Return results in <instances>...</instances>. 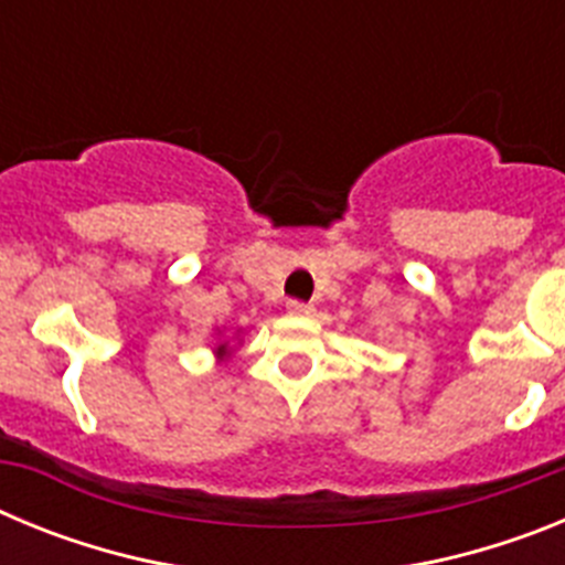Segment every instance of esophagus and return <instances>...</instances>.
<instances>
[{
  "instance_id": "34e87169",
  "label": "esophagus",
  "mask_w": 565,
  "mask_h": 565,
  "mask_svg": "<svg viewBox=\"0 0 565 565\" xmlns=\"http://www.w3.org/2000/svg\"><path fill=\"white\" fill-rule=\"evenodd\" d=\"M288 311L308 317V313H313V306L311 302H302V299H291V302H288Z\"/></svg>"
}]
</instances>
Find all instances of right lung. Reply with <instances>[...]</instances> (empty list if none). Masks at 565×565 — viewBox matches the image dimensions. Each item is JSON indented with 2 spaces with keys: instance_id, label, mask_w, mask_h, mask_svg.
Listing matches in <instances>:
<instances>
[{
  "instance_id": "add662e5",
  "label": "right lung",
  "mask_w": 565,
  "mask_h": 565,
  "mask_svg": "<svg viewBox=\"0 0 565 565\" xmlns=\"http://www.w3.org/2000/svg\"><path fill=\"white\" fill-rule=\"evenodd\" d=\"M221 351H223V344H221Z\"/></svg>"
}]
</instances>
